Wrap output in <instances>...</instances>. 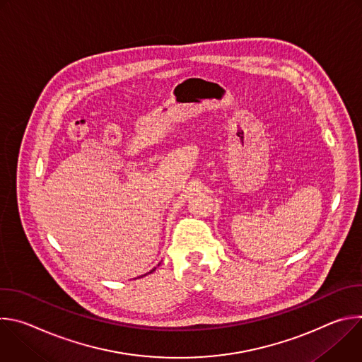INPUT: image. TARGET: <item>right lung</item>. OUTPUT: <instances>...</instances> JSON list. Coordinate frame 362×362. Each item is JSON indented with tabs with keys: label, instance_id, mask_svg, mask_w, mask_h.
I'll use <instances>...</instances> for the list:
<instances>
[{
	"label": "right lung",
	"instance_id": "obj_1",
	"mask_svg": "<svg viewBox=\"0 0 362 362\" xmlns=\"http://www.w3.org/2000/svg\"><path fill=\"white\" fill-rule=\"evenodd\" d=\"M153 271H154V269H153ZM153 271H151V272H153Z\"/></svg>",
	"mask_w": 362,
	"mask_h": 362
}]
</instances>
